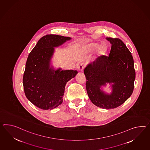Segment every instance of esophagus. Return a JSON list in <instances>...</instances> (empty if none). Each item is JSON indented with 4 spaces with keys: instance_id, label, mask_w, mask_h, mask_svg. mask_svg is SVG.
Listing matches in <instances>:
<instances>
[{
    "instance_id": "34e87169",
    "label": "esophagus",
    "mask_w": 150,
    "mask_h": 150,
    "mask_svg": "<svg viewBox=\"0 0 150 150\" xmlns=\"http://www.w3.org/2000/svg\"><path fill=\"white\" fill-rule=\"evenodd\" d=\"M85 68V65L83 63H81V64L79 66H78V69L79 71H82Z\"/></svg>"
}]
</instances>
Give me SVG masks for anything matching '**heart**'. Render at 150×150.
I'll use <instances>...</instances> for the list:
<instances>
[{"label": "heart", "mask_w": 150, "mask_h": 150, "mask_svg": "<svg viewBox=\"0 0 150 150\" xmlns=\"http://www.w3.org/2000/svg\"><path fill=\"white\" fill-rule=\"evenodd\" d=\"M98 44H95V45H92L90 46V48L92 49H96L97 48H98Z\"/></svg>", "instance_id": "obj_1"}]
</instances>
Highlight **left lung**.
<instances>
[{
    "label": "left lung",
    "instance_id": "1",
    "mask_svg": "<svg viewBox=\"0 0 150 150\" xmlns=\"http://www.w3.org/2000/svg\"><path fill=\"white\" fill-rule=\"evenodd\" d=\"M111 44L109 57L101 55L85 68L86 88L88 97L97 107L110 109L119 107L132 94L135 72L130 51L121 40L106 38ZM111 83L112 92L107 94L100 90Z\"/></svg>",
    "mask_w": 150,
    "mask_h": 150
}]
</instances>
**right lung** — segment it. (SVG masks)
I'll return each instance as SVG.
<instances>
[{
	"instance_id": "1",
	"label": "right lung",
	"mask_w": 150,
	"mask_h": 150,
	"mask_svg": "<svg viewBox=\"0 0 150 150\" xmlns=\"http://www.w3.org/2000/svg\"><path fill=\"white\" fill-rule=\"evenodd\" d=\"M58 35H46L40 39L27 59L23 78L28 100L43 110L57 107L63 102L66 83L76 76V70L55 71L50 67L54 48L71 40Z\"/></svg>"
}]
</instances>
